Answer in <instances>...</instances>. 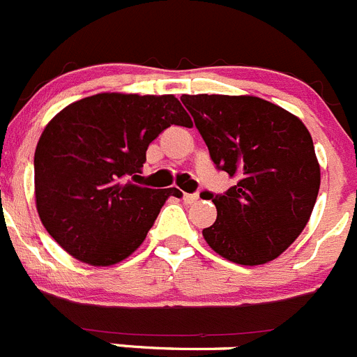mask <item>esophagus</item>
I'll list each match as a JSON object with an SVG mask.
<instances>
[{
	"instance_id": "34e87169",
	"label": "esophagus",
	"mask_w": 357,
	"mask_h": 357,
	"mask_svg": "<svg viewBox=\"0 0 357 357\" xmlns=\"http://www.w3.org/2000/svg\"><path fill=\"white\" fill-rule=\"evenodd\" d=\"M198 198H199L198 195H189V192H184V195H182V199H184V203H188V205L198 202Z\"/></svg>"
}]
</instances>
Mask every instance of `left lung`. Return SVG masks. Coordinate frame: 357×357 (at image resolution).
<instances>
[{
	"label": "left lung",
	"mask_w": 357,
	"mask_h": 357,
	"mask_svg": "<svg viewBox=\"0 0 357 357\" xmlns=\"http://www.w3.org/2000/svg\"><path fill=\"white\" fill-rule=\"evenodd\" d=\"M210 158L236 184L213 196L217 219L203 229L219 256L245 266L278 257L307 226L321 185L303 122L256 96L182 94Z\"/></svg>",
	"instance_id": "8db88e82"
}]
</instances>
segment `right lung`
Instances as JSON below:
<instances>
[{"label":"right lung","mask_w":357,"mask_h":357,"mask_svg":"<svg viewBox=\"0 0 357 357\" xmlns=\"http://www.w3.org/2000/svg\"><path fill=\"white\" fill-rule=\"evenodd\" d=\"M172 124H192L173 94L101 93L68 105L45 126L35 151L36 210L49 235L75 259L112 266L147 236L176 188L137 184L149 144Z\"/></svg>","instance_id":"1"}]
</instances>
